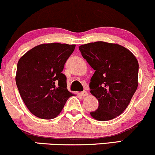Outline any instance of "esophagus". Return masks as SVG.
I'll return each mask as SVG.
<instances>
[{
  "label": "esophagus",
  "instance_id": "esophagus-1",
  "mask_svg": "<svg viewBox=\"0 0 155 155\" xmlns=\"http://www.w3.org/2000/svg\"><path fill=\"white\" fill-rule=\"evenodd\" d=\"M81 96H83V97H85V96H87L88 95L87 94V91H85V90H84V91H82V92H81Z\"/></svg>",
  "mask_w": 155,
  "mask_h": 155
}]
</instances>
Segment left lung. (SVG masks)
I'll return each mask as SVG.
<instances>
[{
  "label": "left lung",
  "mask_w": 155,
  "mask_h": 155,
  "mask_svg": "<svg viewBox=\"0 0 155 155\" xmlns=\"http://www.w3.org/2000/svg\"><path fill=\"white\" fill-rule=\"evenodd\" d=\"M81 55L95 72L90 82V92L98 101V108L90 114L108 121L123 112L138 87V63L122 46L97 41L80 46Z\"/></svg>",
  "instance_id": "8db88e82"
}]
</instances>
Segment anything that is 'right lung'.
<instances>
[{"instance_id": "right-lung-1", "label": "right lung", "mask_w": 155, "mask_h": 155, "mask_svg": "<svg viewBox=\"0 0 155 155\" xmlns=\"http://www.w3.org/2000/svg\"><path fill=\"white\" fill-rule=\"evenodd\" d=\"M75 44H43L25 54L17 63L16 84L29 111L38 118L51 120L74 95L67 90L64 65Z\"/></svg>"}]
</instances>
